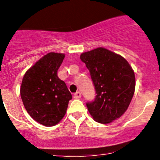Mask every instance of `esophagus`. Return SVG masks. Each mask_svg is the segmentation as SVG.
I'll return each instance as SVG.
<instances>
[{"label":"esophagus","instance_id":"obj_1","mask_svg":"<svg viewBox=\"0 0 160 160\" xmlns=\"http://www.w3.org/2000/svg\"><path fill=\"white\" fill-rule=\"evenodd\" d=\"M73 97H74L76 99H79V98H81V93H80V92H77L75 94H74Z\"/></svg>","mask_w":160,"mask_h":160}]
</instances>
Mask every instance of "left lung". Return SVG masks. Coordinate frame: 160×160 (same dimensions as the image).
Returning <instances> with one entry per match:
<instances>
[{"instance_id":"obj_1","label":"left lung","mask_w":160,"mask_h":160,"mask_svg":"<svg viewBox=\"0 0 160 160\" xmlns=\"http://www.w3.org/2000/svg\"><path fill=\"white\" fill-rule=\"evenodd\" d=\"M90 72L96 95L86 103L93 119L107 124L126 111L135 91V75L121 55L102 47L80 55Z\"/></svg>"}]
</instances>
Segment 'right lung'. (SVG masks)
<instances>
[{
  "label": "right lung",
  "mask_w": 160,
  "mask_h": 160,
  "mask_svg": "<svg viewBox=\"0 0 160 160\" xmlns=\"http://www.w3.org/2000/svg\"><path fill=\"white\" fill-rule=\"evenodd\" d=\"M65 54L49 53L25 73L20 95L25 109L34 120L53 126L63 118L72 95L58 70Z\"/></svg>",
  "instance_id": "obj_1"
}]
</instances>
